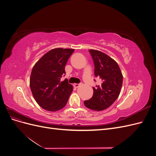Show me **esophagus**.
<instances>
[{"mask_svg":"<svg viewBox=\"0 0 156 156\" xmlns=\"http://www.w3.org/2000/svg\"><path fill=\"white\" fill-rule=\"evenodd\" d=\"M79 86H80L79 84H73V87H74L75 88H78Z\"/></svg>","mask_w":156,"mask_h":156,"instance_id":"obj_1","label":"esophagus"}]
</instances>
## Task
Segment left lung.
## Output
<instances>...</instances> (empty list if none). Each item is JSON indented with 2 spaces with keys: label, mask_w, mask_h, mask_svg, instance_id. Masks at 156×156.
Wrapping results in <instances>:
<instances>
[{
  "label": "left lung",
  "mask_w": 156,
  "mask_h": 156,
  "mask_svg": "<svg viewBox=\"0 0 156 156\" xmlns=\"http://www.w3.org/2000/svg\"><path fill=\"white\" fill-rule=\"evenodd\" d=\"M94 60V74L101 79V85L94 88L92 98L84 101L90 109L101 111L109 107L119 97L123 81V75L116 61L100 51L90 49Z\"/></svg>",
  "instance_id": "left-lung-1"
}]
</instances>
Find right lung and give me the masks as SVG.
Returning <instances> with one entry per match:
<instances>
[{
  "label": "right lung",
  "mask_w": 156,
  "mask_h": 156,
  "mask_svg": "<svg viewBox=\"0 0 156 156\" xmlns=\"http://www.w3.org/2000/svg\"><path fill=\"white\" fill-rule=\"evenodd\" d=\"M73 49L55 48L46 53L35 64L30 77L33 97L44 109L55 112L62 109L73 91V86L60 78Z\"/></svg>",
  "instance_id": "obj_1"
}]
</instances>
